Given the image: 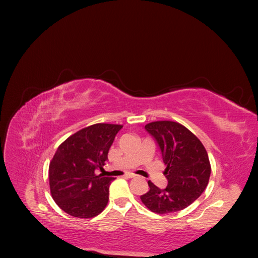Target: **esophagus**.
Instances as JSON below:
<instances>
[{
    "label": "esophagus",
    "instance_id": "1",
    "mask_svg": "<svg viewBox=\"0 0 258 258\" xmlns=\"http://www.w3.org/2000/svg\"><path fill=\"white\" fill-rule=\"evenodd\" d=\"M126 176L127 178H132V177H136V174H134V173H131V172H128V173H126Z\"/></svg>",
    "mask_w": 258,
    "mask_h": 258
}]
</instances>
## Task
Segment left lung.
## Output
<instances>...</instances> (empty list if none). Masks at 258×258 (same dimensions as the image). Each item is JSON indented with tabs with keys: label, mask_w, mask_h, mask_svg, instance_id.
<instances>
[{
	"label": "left lung",
	"mask_w": 258,
	"mask_h": 258,
	"mask_svg": "<svg viewBox=\"0 0 258 258\" xmlns=\"http://www.w3.org/2000/svg\"><path fill=\"white\" fill-rule=\"evenodd\" d=\"M145 130L159 147L167 166L168 185L159 188L148 181L150 190L141 200L152 212L167 214L191 205L207 188L211 174L209 156L205 146L181 123L162 120L147 123Z\"/></svg>",
	"instance_id": "8db88e82"
}]
</instances>
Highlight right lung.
Masks as SVG:
<instances>
[{"label": "right lung", "instance_id": "obj_1", "mask_svg": "<svg viewBox=\"0 0 258 258\" xmlns=\"http://www.w3.org/2000/svg\"><path fill=\"white\" fill-rule=\"evenodd\" d=\"M120 124L96 123L68 138L49 165V186L54 202L66 213L90 218L107 205L113 177L96 175L102 170Z\"/></svg>", "mask_w": 258, "mask_h": 258}]
</instances>
